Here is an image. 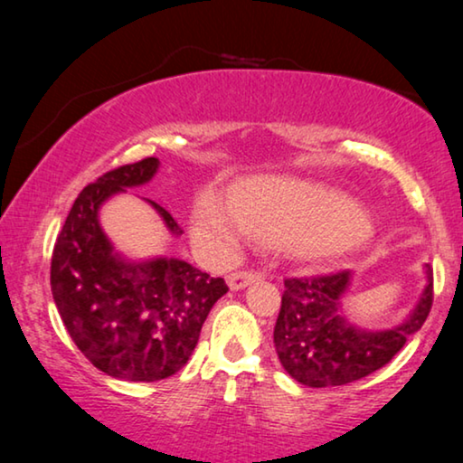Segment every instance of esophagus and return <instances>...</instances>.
Returning <instances> with one entry per match:
<instances>
[{
	"mask_svg": "<svg viewBox=\"0 0 463 463\" xmlns=\"http://www.w3.org/2000/svg\"><path fill=\"white\" fill-rule=\"evenodd\" d=\"M257 280H259V274H255V271H236V274L227 276V287L232 290H242Z\"/></svg>",
	"mask_w": 463,
	"mask_h": 463,
	"instance_id": "1",
	"label": "esophagus"
}]
</instances>
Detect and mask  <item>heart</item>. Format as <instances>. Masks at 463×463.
<instances>
[{"mask_svg":"<svg viewBox=\"0 0 463 463\" xmlns=\"http://www.w3.org/2000/svg\"><path fill=\"white\" fill-rule=\"evenodd\" d=\"M230 208L233 218L213 194L194 206L192 236L213 255H227L244 230L299 261L326 263L356 249L369 230L364 213L337 189L284 176L240 183Z\"/></svg>","mask_w":463,"mask_h":463,"instance_id":"1","label":"heart"}]
</instances>
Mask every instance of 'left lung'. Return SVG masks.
<instances>
[{"label":"left lung","instance_id":"1","mask_svg":"<svg viewBox=\"0 0 463 463\" xmlns=\"http://www.w3.org/2000/svg\"><path fill=\"white\" fill-rule=\"evenodd\" d=\"M426 287L407 318L390 328H364L345 312L354 274L284 282L282 307L274 326L278 358L295 382L309 388L345 385L388 364L432 307V269L423 265Z\"/></svg>","mask_w":463,"mask_h":463}]
</instances>
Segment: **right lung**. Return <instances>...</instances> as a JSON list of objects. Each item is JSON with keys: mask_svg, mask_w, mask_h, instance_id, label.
Returning a JSON list of instances; mask_svg holds the SVG:
<instances>
[{"mask_svg": "<svg viewBox=\"0 0 463 463\" xmlns=\"http://www.w3.org/2000/svg\"><path fill=\"white\" fill-rule=\"evenodd\" d=\"M160 170L157 157L126 164L81 189L56 238L50 268L52 297L80 352L109 377L157 382L187 364L208 312L227 293L223 278L176 257L130 259L100 225L113 195L141 187ZM145 200V198H143ZM173 238L183 230L145 200Z\"/></svg>", "mask_w": 463, "mask_h": 463, "instance_id": "1", "label": "right lung"}]
</instances>
